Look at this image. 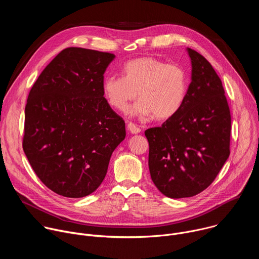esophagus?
Instances as JSON below:
<instances>
[{"label":"esophagus","mask_w":259,"mask_h":259,"mask_svg":"<svg viewBox=\"0 0 259 259\" xmlns=\"http://www.w3.org/2000/svg\"><path fill=\"white\" fill-rule=\"evenodd\" d=\"M127 127H128V130H129L132 134H138V133L141 132V129H140L139 127H137L134 123H131V122L128 123Z\"/></svg>","instance_id":"esophagus-1"}]
</instances>
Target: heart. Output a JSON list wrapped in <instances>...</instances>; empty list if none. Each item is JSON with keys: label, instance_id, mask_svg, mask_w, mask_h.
<instances>
[{"label": "heart", "instance_id": "1", "mask_svg": "<svg viewBox=\"0 0 259 259\" xmlns=\"http://www.w3.org/2000/svg\"><path fill=\"white\" fill-rule=\"evenodd\" d=\"M123 77L109 76L102 90L108 104L126 113L131 102L140 99L132 114L142 118L167 120L174 117L186 101L189 89L188 72L178 64H169L154 57H140L126 62Z\"/></svg>", "mask_w": 259, "mask_h": 259}]
</instances>
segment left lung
Instances as JSON below:
<instances>
[{
  "instance_id": "8db88e82",
  "label": "left lung",
  "mask_w": 259,
  "mask_h": 259,
  "mask_svg": "<svg viewBox=\"0 0 259 259\" xmlns=\"http://www.w3.org/2000/svg\"><path fill=\"white\" fill-rule=\"evenodd\" d=\"M192 82L181 109L161 127L145 130L153 182L166 197L189 198L206 190L230 156L231 112L210 62L188 48Z\"/></svg>"
}]
</instances>
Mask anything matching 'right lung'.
I'll return each instance as SVG.
<instances>
[{
    "label": "right lung",
    "instance_id": "obj_1",
    "mask_svg": "<svg viewBox=\"0 0 259 259\" xmlns=\"http://www.w3.org/2000/svg\"><path fill=\"white\" fill-rule=\"evenodd\" d=\"M108 52L69 47L31 87L25 105L24 154L40 180L66 198L92 194L125 139L124 120L103 97Z\"/></svg>",
    "mask_w": 259,
    "mask_h": 259
}]
</instances>
